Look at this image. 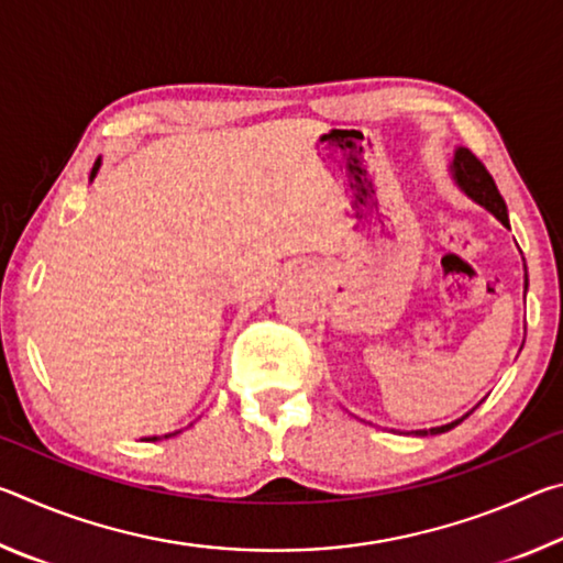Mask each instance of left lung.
<instances>
[{
	"mask_svg": "<svg viewBox=\"0 0 563 563\" xmlns=\"http://www.w3.org/2000/svg\"><path fill=\"white\" fill-rule=\"evenodd\" d=\"M452 178L454 184L460 186L466 196L476 201L479 206L487 208V211L501 221V225L509 228V213H507V203H504V198L499 194L497 184H494V178L489 176V170L484 168V164L479 158H476L470 148H456L454 151V161H452ZM529 283H523V290H527ZM527 295V292H523ZM466 417V415H464ZM462 417V419H464ZM462 419H454L450 424H442V427H430V430H417L415 434L419 437H427V434H442V432H450L454 430L456 424L462 422Z\"/></svg>",
	"mask_w": 563,
	"mask_h": 563,
	"instance_id": "1",
	"label": "left lung"
}]
</instances>
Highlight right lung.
<instances>
[{
	"instance_id": "obj_1",
	"label": "right lung",
	"mask_w": 563,
	"mask_h": 563,
	"mask_svg": "<svg viewBox=\"0 0 563 563\" xmlns=\"http://www.w3.org/2000/svg\"><path fill=\"white\" fill-rule=\"evenodd\" d=\"M99 166H101V158H97V164H93V168H91V176H89V180H93V176H97L99 174ZM164 437H170V434H164ZM158 440V437H148V440L146 442H156Z\"/></svg>"
}]
</instances>
